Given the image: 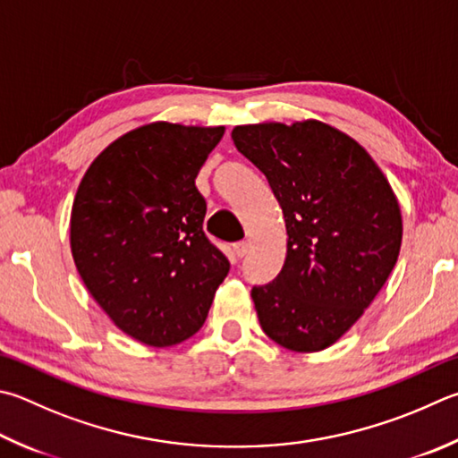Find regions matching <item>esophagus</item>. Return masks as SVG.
Returning <instances> with one entry per match:
<instances>
[{
  "instance_id": "esophagus-1",
  "label": "esophagus",
  "mask_w": 458,
  "mask_h": 458,
  "mask_svg": "<svg viewBox=\"0 0 458 458\" xmlns=\"http://www.w3.org/2000/svg\"><path fill=\"white\" fill-rule=\"evenodd\" d=\"M234 254H236V258H244L248 254V242H246V240L234 244Z\"/></svg>"
}]
</instances>
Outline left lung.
<instances>
[{"mask_svg":"<svg viewBox=\"0 0 458 458\" xmlns=\"http://www.w3.org/2000/svg\"><path fill=\"white\" fill-rule=\"evenodd\" d=\"M232 140L268 180L286 222L284 266L252 286L260 327L288 351H324L394 268L403 240L396 196L367 149L322 122L236 126Z\"/></svg>","mask_w":458,"mask_h":458,"instance_id":"left-lung-1","label":"left lung"}]
</instances>
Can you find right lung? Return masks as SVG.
Returning <instances> with one entry per match:
<instances>
[{
	"instance_id": "obj_1",
	"label": "right lung",
	"mask_w": 458,
	"mask_h": 458,
	"mask_svg": "<svg viewBox=\"0 0 458 458\" xmlns=\"http://www.w3.org/2000/svg\"><path fill=\"white\" fill-rule=\"evenodd\" d=\"M224 128L156 122L86 172L72 208L73 262L112 322L148 346L194 336L230 262L204 234L196 176Z\"/></svg>"
}]
</instances>
